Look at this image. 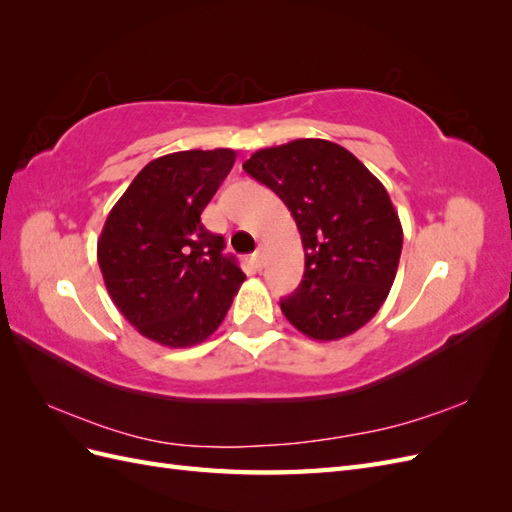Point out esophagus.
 Instances as JSON below:
<instances>
[{
    "label": "esophagus",
    "mask_w": 512,
    "mask_h": 512,
    "mask_svg": "<svg viewBox=\"0 0 512 512\" xmlns=\"http://www.w3.org/2000/svg\"><path fill=\"white\" fill-rule=\"evenodd\" d=\"M252 260H254V265L258 269H262V265H265V250H262V247H258V250L252 254Z\"/></svg>",
    "instance_id": "esophagus-1"
}]
</instances>
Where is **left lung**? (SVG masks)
Listing matches in <instances>:
<instances>
[{
	"instance_id": "left-lung-1",
	"label": "left lung",
	"mask_w": 512,
	"mask_h": 512,
	"mask_svg": "<svg viewBox=\"0 0 512 512\" xmlns=\"http://www.w3.org/2000/svg\"><path fill=\"white\" fill-rule=\"evenodd\" d=\"M243 170L282 198L303 241V280L280 301L288 322L318 342L359 331L389 297L404 243L384 185L322 138L260 149Z\"/></svg>"
}]
</instances>
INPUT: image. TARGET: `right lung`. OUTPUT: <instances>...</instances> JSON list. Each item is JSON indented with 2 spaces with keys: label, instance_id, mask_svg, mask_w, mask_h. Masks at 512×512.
<instances>
[{
  "label": "right lung",
  "instance_id": "1",
  "mask_svg": "<svg viewBox=\"0 0 512 512\" xmlns=\"http://www.w3.org/2000/svg\"><path fill=\"white\" fill-rule=\"evenodd\" d=\"M232 149L151 160L108 213L98 265L119 312L151 342L185 348L220 327L245 273L200 213L235 164Z\"/></svg>",
  "mask_w": 512,
  "mask_h": 512
}]
</instances>
